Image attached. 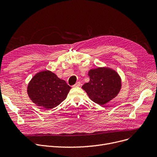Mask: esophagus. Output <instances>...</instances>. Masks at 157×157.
I'll use <instances>...</instances> for the list:
<instances>
[{
	"label": "esophagus",
	"mask_w": 157,
	"mask_h": 157,
	"mask_svg": "<svg viewBox=\"0 0 157 157\" xmlns=\"http://www.w3.org/2000/svg\"><path fill=\"white\" fill-rule=\"evenodd\" d=\"M81 86V83L80 82H77V83L73 85V87H78V86Z\"/></svg>",
	"instance_id": "1"
}]
</instances>
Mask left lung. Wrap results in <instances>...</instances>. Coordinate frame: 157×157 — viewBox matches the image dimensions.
I'll return each instance as SVG.
<instances>
[{"instance_id":"8db88e82","label":"left lung","mask_w":157,"mask_h":157,"mask_svg":"<svg viewBox=\"0 0 157 157\" xmlns=\"http://www.w3.org/2000/svg\"><path fill=\"white\" fill-rule=\"evenodd\" d=\"M90 81L82 86L90 99L104 105L113 99L121 89V79L118 73L109 68L91 69L88 72Z\"/></svg>"}]
</instances>
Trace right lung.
<instances>
[{
	"label": "right lung",
	"mask_w": 157,
	"mask_h": 157,
	"mask_svg": "<svg viewBox=\"0 0 157 157\" xmlns=\"http://www.w3.org/2000/svg\"><path fill=\"white\" fill-rule=\"evenodd\" d=\"M71 87L64 80L49 71L37 73L30 81L28 95L32 101L46 109H52L62 102Z\"/></svg>",
	"instance_id": "right-lung-1"
}]
</instances>
